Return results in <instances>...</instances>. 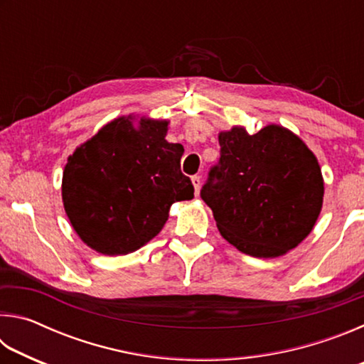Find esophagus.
Returning a JSON list of instances; mask_svg holds the SVG:
<instances>
[{"label":"esophagus","instance_id":"34e87169","mask_svg":"<svg viewBox=\"0 0 364 364\" xmlns=\"http://www.w3.org/2000/svg\"><path fill=\"white\" fill-rule=\"evenodd\" d=\"M191 181L194 184V189H196V194H199V189H200V176L199 175H194L191 178Z\"/></svg>","mask_w":364,"mask_h":364}]
</instances>
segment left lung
<instances>
[{"label":"left lung","instance_id":"obj_1","mask_svg":"<svg viewBox=\"0 0 364 364\" xmlns=\"http://www.w3.org/2000/svg\"><path fill=\"white\" fill-rule=\"evenodd\" d=\"M220 160L200 197L217 228L242 254L274 258L304 241L323 207L319 164L297 134L268 125L255 134L232 127L218 134Z\"/></svg>","mask_w":364,"mask_h":364}]
</instances>
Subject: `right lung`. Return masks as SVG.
<instances>
[{
	"label": "right lung",
	"instance_id": "add662e5",
	"mask_svg": "<svg viewBox=\"0 0 364 364\" xmlns=\"http://www.w3.org/2000/svg\"><path fill=\"white\" fill-rule=\"evenodd\" d=\"M119 117L67 159L63 202L80 239L102 255H125L156 237L173 202L194 197L181 173L183 146L168 122Z\"/></svg>",
	"mask_w": 364,
	"mask_h": 364
}]
</instances>
